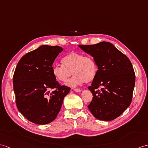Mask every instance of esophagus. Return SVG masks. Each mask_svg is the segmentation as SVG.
<instances>
[{
    "label": "esophagus",
    "instance_id": "obj_1",
    "mask_svg": "<svg viewBox=\"0 0 148 148\" xmlns=\"http://www.w3.org/2000/svg\"><path fill=\"white\" fill-rule=\"evenodd\" d=\"M73 90L75 92H81V90H80V89H78V88H74V89H73Z\"/></svg>",
    "mask_w": 148,
    "mask_h": 148
}]
</instances>
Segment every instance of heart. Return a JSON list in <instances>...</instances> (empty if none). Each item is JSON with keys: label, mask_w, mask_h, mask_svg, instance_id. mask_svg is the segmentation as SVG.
I'll return each mask as SVG.
<instances>
[{"label": "heart", "mask_w": 148, "mask_h": 148, "mask_svg": "<svg viewBox=\"0 0 148 148\" xmlns=\"http://www.w3.org/2000/svg\"><path fill=\"white\" fill-rule=\"evenodd\" d=\"M63 66L54 65L51 69L55 78L58 81L65 82L71 75H74L66 84L75 87L83 82H90L94 79L97 73V66L94 58L84 56L77 52H71L62 59Z\"/></svg>", "instance_id": "b5f03b06"}]
</instances>
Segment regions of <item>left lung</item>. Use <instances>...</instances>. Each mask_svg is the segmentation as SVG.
Segmentation results:
<instances>
[{
  "instance_id": "obj_1",
  "label": "left lung",
  "mask_w": 148,
  "mask_h": 148,
  "mask_svg": "<svg viewBox=\"0 0 148 148\" xmlns=\"http://www.w3.org/2000/svg\"><path fill=\"white\" fill-rule=\"evenodd\" d=\"M79 47L93 57L98 67L96 77L88 87L92 99L88 107L96 119L114 120L131 103L136 79L131 62L109 42ZM99 87L102 88L98 90Z\"/></svg>"
}]
</instances>
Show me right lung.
Masks as SVG:
<instances>
[{
    "instance_id": "add662e5",
    "label": "right lung",
    "mask_w": 148,
    "mask_h": 148,
    "mask_svg": "<svg viewBox=\"0 0 148 148\" xmlns=\"http://www.w3.org/2000/svg\"><path fill=\"white\" fill-rule=\"evenodd\" d=\"M63 49L42 45L19 60L13 75L17 108L29 121L47 124L56 119L71 88L53 76L52 64Z\"/></svg>"
}]
</instances>
